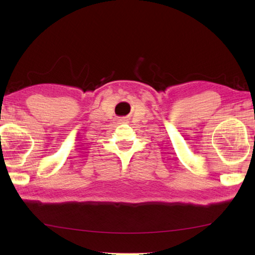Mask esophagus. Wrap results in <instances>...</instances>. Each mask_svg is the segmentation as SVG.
I'll return each instance as SVG.
<instances>
[{"label": "esophagus", "mask_w": 255, "mask_h": 255, "mask_svg": "<svg viewBox=\"0 0 255 255\" xmlns=\"http://www.w3.org/2000/svg\"><path fill=\"white\" fill-rule=\"evenodd\" d=\"M119 122H122V123H124V120H122V119H120V120H119Z\"/></svg>", "instance_id": "1"}]
</instances>
